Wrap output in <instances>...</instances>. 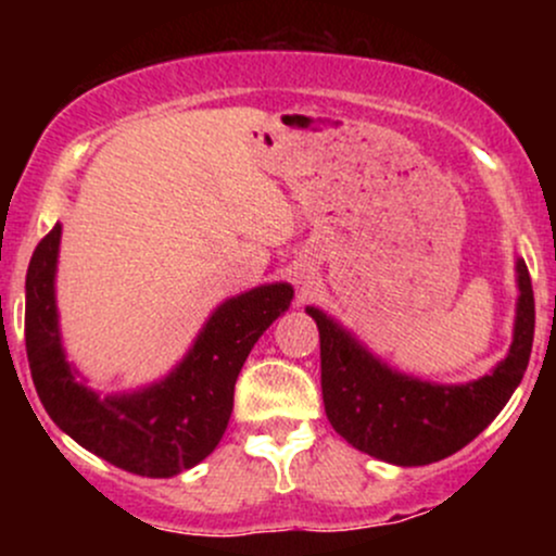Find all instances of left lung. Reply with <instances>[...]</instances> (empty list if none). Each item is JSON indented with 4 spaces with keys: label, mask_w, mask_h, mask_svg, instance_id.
I'll return each instance as SVG.
<instances>
[{
    "label": "left lung",
    "mask_w": 556,
    "mask_h": 556,
    "mask_svg": "<svg viewBox=\"0 0 556 556\" xmlns=\"http://www.w3.org/2000/svg\"><path fill=\"white\" fill-rule=\"evenodd\" d=\"M518 314L509 353L468 384H433L392 371L334 318L308 305L321 340V394L331 429L392 465H429L470 444L513 397L533 348L531 274L518 258Z\"/></svg>",
    "instance_id": "8db88e82"
}]
</instances>
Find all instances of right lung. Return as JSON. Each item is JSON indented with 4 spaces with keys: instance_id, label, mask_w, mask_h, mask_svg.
<instances>
[{
    "instance_id": "right-lung-1",
    "label": "right lung",
    "mask_w": 556,
    "mask_h": 556,
    "mask_svg": "<svg viewBox=\"0 0 556 556\" xmlns=\"http://www.w3.org/2000/svg\"><path fill=\"white\" fill-rule=\"evenodd\" d=\"M60 235L62 225H54L38 242L25 277V350L38 400L67 437L127 473L169 478L193 468L219 444L242 363L290 308L292 287L261 285L225 300L169 376L101 397L75 379L62 350L54 300Z\"/></svg>"
}]
</instances>
